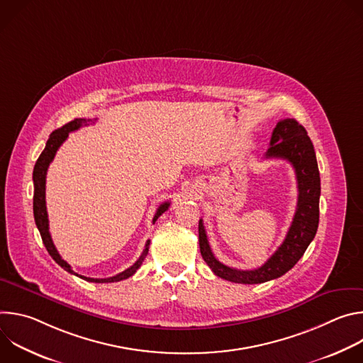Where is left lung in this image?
Returning <instances> with one entry per match:
<instances>
[{"mask_svg": "<svg viewBox=\"0 0 363 363\" xmlns=\"http://www.w3.org/2000/svg\"><path fill=\"white\" fill-rule=\"evenodd\" d=\"M266 158H281L293 165L298 198L291 225L283 244L262 267L237 270L220 263L211 251L202 220L198 224L199 250L203 262L216 276L233 283L258 284L286 274L300 260L318 231L320 175L315 147L306 129L296 119L287 118L280 121L273 130Z\"/></svg>", "mask_w": 363, "mask_h": 363, "instance_id": "left-lung-1", "label": "left lung"}]
</instances>
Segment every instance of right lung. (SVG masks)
Here are the masks:
<instances>
[{
    "mask_svg": "<svg viewBox=\"0 0 363 363\" xmlns=\"http://www.w3.org/2000/svg\"><path fill=\"white\" fill-rule=\"evenodd\" d=\"M91 122V119H74L69 123H66L63 128L55 130L53 133L50 135L47 143H45V147L44 150L41 152V155L38 157L35 165H34V171H33V182H34V198H33V211H34V220H35V225L40 231V235H41V240L48 251V254L53 257V260L60 266L63 267L66 272L86 280V281H93V283H115V281H121V280H125V279H129L130 276H133L136 273V270L140 267V264L143 263L145 257L149 251V244H150V240L146 241L145 244V248H143V252L140 254V257L136 260V263L133 266H130L129 269H126L125 272L113 276V277H108V279H91V277H84V276H80L77 273H74L70 267V264L67 262H65L63 258L60 257L57 248L55 247V242L53 240H51V235H50V231H48V216H47V208H45V175H47V169H48V165L51 164V161L55 160L56 157V152L57 149L62 146V143L69 138V133L70 132H74L77 130L79 128L82 126H87L89 123ZM96 119L91 122L94 123ZM169 208V202H164L161 203L160 208L157 210V214H155L152 223L155 224V221H157L167 210Z\"/></svg>",
    "mask_w": 363,
    "mask_h": 363,
    "instance_id": "right-lung-1",
    "label": "right lung"
}]
</instances>
